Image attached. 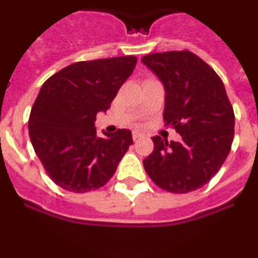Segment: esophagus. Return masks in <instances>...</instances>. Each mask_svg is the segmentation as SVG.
<instances>
[{
  "instance_id": "1",
  "label": "esophagus",
  "mask_w": 258,
  "mask_h": 258,
  "mask_svg": "<svg viewBox=\"0 0 258 258\" xmlns=\"http://www.w3.org/2000/svg\"><path fill=\"white\" fill-rule=\"evenodd\" d=\"M142 136H143V134L140 133V132H133V140L134 141H137L138 138H141Z\"/></svg>"
}]
</instances>
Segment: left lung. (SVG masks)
<instances>
[{
	"mask_svg": "<svg viewBox=\"0 0 258 258\" xmlns=\"http://www.w3.org/2000/svg\"><path fill=\"white\" fill-rule=\"evenodd\" d=\"M142 61L163 83L164 120L181 136L179 142L152 137L146 173L169 192L198 190L220 170L234 140L235 116L222 80L188 50L155 52Z\"/></svg>",
	"mask_w": 258,
	"mask_h": 258,
	"instance_id": "left-lung-1",
	"label": "left lung"
}]
</instances>
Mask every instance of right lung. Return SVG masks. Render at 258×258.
Here are the masks:
<instances>
[{"mask_svg":"<svg viewBox=\"0 0 258 258\" xmlns=\"http://www.w3.org/2000/svg\"><path fill=\"white\" fill-rule=\"evenodd\" d=\"M136 56L77 61L41 86L29 115L32 146L50 178L64 190L88 192L107 183L129 146L132 132L98 137V112H106L132 75Z\"/></svg>","mask_w":258,"mask_h":258,"instance_id":"obj_1","label":"right lung"}]
</instances>
